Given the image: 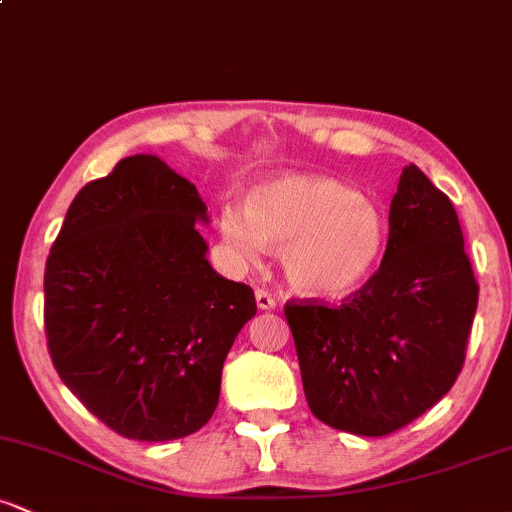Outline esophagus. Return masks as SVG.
Segmentation results:
<instances>
[{
    "label": "esophagus",
    "instance_id": "34e87169",
    "mask_svg": "<svg viewBox=\"0 0 512 512\" xmlns=\"http://www.w3.org/2000/svg\"><path fill=\"white\" fill-rule=\"evenodd\" d=\"M255 301H257V308L260 310H272V308H276V301L272 296H269L267 291H262V289H257V293H255Z\"/></svg>",
    "mask_w": 512,
    "mask_h": 512
}]
</instances>
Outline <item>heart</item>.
Segmentation results:
<instances>
[{
    "instance_id": "heart-1",
    "label": "heart",
    "mask_w": 512,
    "mask_h": 512,
    "mask_svg": "<svg viewBox=\"0 0 512 512\" xmlns=\"http://www.w3.org/2000/svg\"><path fill=\"white\" fill-rule=\"evenodd\" d=\"M226 245L255 257L281 252L286 281L298 293L339 298L373 274L385 248V219L344 182L322 175H276L252 187L245 214L223 207Z\"/></svg>"
}]
</instances>
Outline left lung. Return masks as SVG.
I'll return each mask as SVG.
<instances>
[{"label": "left lung", "mask_w": 512, "mask_h": 512, "mask_svg": "<svg viewBox=\"0 0 512 512\" xmlns=\"http://www.w3.org/2000/svg\"><path fill=\"white\" fill-rule=\"evenodd\" d=\"M477 298L455 207L409 163L378 272L339 308L286 303L310 411L368 438L419 419L462 370Z\"/></svg>", "instance_id": "8db88e82"}]
</instances>
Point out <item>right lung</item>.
I'll return each instance as SVG.
<instances>
[{
    "mask_svg": "<svg viewBox=\"0 0 512 512\" xmlns=\"http://www.w3.org/2000/svg\"><path fill=\"white\" fill-rule=\"evenodd\" d=\"M197 187L158 156L122 158L74 197L45 264V334L62 383L120 436L185 438L214 414L250 286L207 260Z\"/></svg>",
    "mask_w": 512,
    "mask_h": 512,
    "instance_id": "add662e5",
    "label": "right lung"
}]
</instances>
